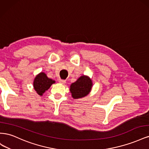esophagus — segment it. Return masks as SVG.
I'll use <instances>...</instances> for the list:
<instances>
[{"instance_id": "34e87169", "label": "esophagus", "mask_w": 149, "mask_h": 149, "mask_svg": "<svg viewBox=\"0 0 149 149\" xmlns=\"http://www.w3.org/2000/svg\"><path fill=\"white\" fill-rule=\"evenodd\" d=\"M59 83H61V84H65V83H66V81H65V80H64V79H59Z\"/></svg>"}]
</instances>
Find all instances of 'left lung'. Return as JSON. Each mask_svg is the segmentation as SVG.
Instances as JSON below:
<instances>
[{"label": "left lung", "mask_w": 149, "mask_h": 149, "mask_svg": "<svg viewBox=\"0 0 149 149\" xmlns=\"http://www.w3.org/2000/svg\"><path fill=\"white\" fill-rule=\"evenodd\" d=\"M92 81L88 76H82L70 86V91L74 99L83 97L89 94L92 88Z\"/></svg>", "instance_id": "8db88e82"}]
</instances>
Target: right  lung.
Returning <instances> with one entry per match:
<instances>
[{"mask_svg": "<svg viewBox=\"0 0 149 149\" xmlns=\"http://www.w3.org/2000/svg\"><path fill=\"white\" fill-rule=\"evenodd\" d=\"M53 83H55V81L48 78L46 74L41 73L35 77L33 82V87L39 95L42 96L43 94Z\"/></svg>", "mask_w": 149, "mask_h": 149, "instance_id": "1", "label": "right lung"}]
</instances>
